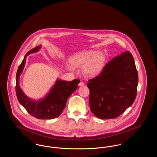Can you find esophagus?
Listing matches in <instances>:
<instances>
[{
	"instance_id": "esophagus-1",
	"label": "esophagus",
	"mask_w": 157,
	"mask_h": 157,
	"mask_svg": "<svg viewBox=\"0 0 157 157\" xmlns=\"http://www.w3.org/2000/svg\"><path fill=\"white\" fill-rule=\"evenodd\" d=\"M78 85H79V86H84V85H85V83L83 82H81Z\"/></svg>"
}]
</instances>
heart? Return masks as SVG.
<instances>
[{
    "label": "heart",
    "instance_id": "b5f03b06",
    "mask_svg": "<svg viewBox=\"0 0 157 157\" xmlns=\"http://www.w3.org/2000/svg\"><path fill=\"white\" fill-rule=\"evenodd\" d=\"M71 63L74 67H82L83 72L88 75L98 74L104 64L105 57L102 54L93 51L79 53L70 59ZM71 68L70 67H68Z\"/></svg>",
    "mask_w": 157,
    "mask_h": 157
}]
</instances>
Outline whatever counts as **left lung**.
I'll return each mask as SVG.
<instances>
[{
  "mask_svg": "<svg viewBox=\"0 0 157 157\" xmlns=\"http://www.w3.org/2000/svg\"><path fill=\"white\" fill-rule=\"evenodd\" d=\"M138 83L133 56L125 51L108 62L96 77L88 80L90 111L103 120L118 117L134 103Z\"/></svg>",
  "mask_w": 157,
  "mask_h": 157,
  "instance_id": "left-lung-1",
  "label": "left lung"
}]
</instances>
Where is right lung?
Returning <instances> with one entry per match:
<instances>
[{
    "instance_id": "obj_1",
    "label": "right lung",
    "mask_w": 157,
    "mask_h": 157,
    "mask_svg": "<svg viewBox=\"0 0 157 157\" xmlns=\"http://www.w3.org/2000/svg\"><path fill=\"white\" fill-rule=\"evenodd\" d=\"M40 47L39 46L29 51L19 66L16 75V94L19 103L32 116L40 120H51L59 116L66 106L67 98L78 88L80 81L74 79L67 82L58 79L45 98L35 101L27 97L19 85V76L22 72L26 56L32 53L36 52Z\"/></svg>"
}]
</instances>
